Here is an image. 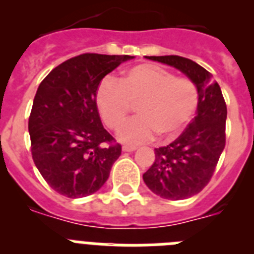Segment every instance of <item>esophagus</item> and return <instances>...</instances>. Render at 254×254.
<instances>
[{"instance_id":"1","label":"esophagus","mask_w":254,"mask_h":254,"mask_svg":"<svg viewBox=\"0 0 254 254\" xmlns=\"http://www.w3.org/2000/svg\"><path fill=\"white\" fill-rule=\"evenodd\" d=\"M122 150L125 152H132V151H136V150H137V147H136V146H129V145H125V146L122 147Z\"/></svg>"}]
</instances>
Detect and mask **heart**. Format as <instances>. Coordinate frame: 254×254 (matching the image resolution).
I'll use <instances>...</instances> for the list:
<instances>
[{
	"mask_svg": "<svg viewBox=\"0 0 254 254\" xmlns=\"http://www.w3.org/2000/svg\"><path fill=\"white\" fill-rule=\"evenodd\" d=\"M199 94L196 84L158 64H142L127 69L120 82L105 77L96 91V107L103 122L117 129L137 104L138 117L126 122L118 138L126 143L177 137L193 118Z\"/></svg>",
	"mask_w": 254,
	"mask_h": 254,
	"instance_id": "obj_1",
	"label": "heart"
}]
</instances>
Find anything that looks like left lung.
Listing matches in <instances>:
<instances>
[{"label":"left lung","instance_id":"obj_1","mask_svg":"<svg viewBox=\"0 0 254 254\" xmlns=\"http://www.w3.org/2000/svg\"><path fill=\"white\" fill-rule=\"evenodd\" d=\"M146 58L179 69L198 89L196 117L177 140L155 149V161L142 176L147 187L163 198H190L210 182L225 147V100L212 75L193 61L179 56Z\"/></svg>","mask_w":254,"mask_h":254}]
</instances>
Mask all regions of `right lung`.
Returning a JSON list of instances; mask_svg holds the SVG:
<instances>
[{
    "mask_svg": "<svg viewBox=\"0 0 254 254\" xmlns=\"http://www.w3.org/2000/svg\"><path fill=\"white\" fill-rule=\"evenodd\" d=\"M131 56L85 53L40 82L29 117L31 155L52 190L69 198L95 193L122 147L103 127L96 91L104 76Z\"/></svg>",
    "mask_w": 254,
    "mask_h": 254,
    "instance_id": "1",
    "label": "right lung"
}]
</instances>
